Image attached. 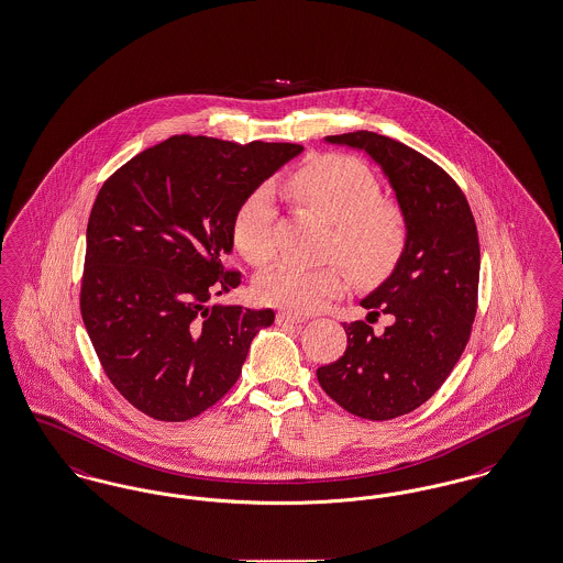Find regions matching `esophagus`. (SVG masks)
Masks as SVG:
<instances>
[{"label": "esophagus", "instance_id": "esophagus-1", "mask_svg": "<svg viewBox=\"0 0 563 563\" xmlns=\"http://www.w3.org/2000/svg\"><path fill=\"white\" fill-rule=\"evenodd\" d=\"M276 322L278 324H299V322H306V317H299V314H294V312H278L276 314Z\"/></svg>", "mask_w": 563, "mask_h": 563}]
</instances>
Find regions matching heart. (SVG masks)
<instances>
[{"label":"heart","instance_id":"b5f03b06","mask_svg":"<svg viewBox=\"0 0 563 563\" xmlns=\"http://www.w3.org/2000/svg\"><path fill=\"white\" fill-rule=\"evenodd\" d=\"M280 189L333 225L329 255L342 260L356 280L377 283L397 266L405 225L397 209L379 202V184L367 164L342 154L321 156L289 173ZM232 244L251 266L272 262L274 200L268 188L255 189L242 200L232 219ZM344 289L346 274L340 266L280 264L257 280L255 295L268 306L312 314Z\"/></svg>","mask_w":563,"mask_h":563}]
</instances>
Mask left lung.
Segmentation results:
<instances>
[{"label":"left lung","mask_w":563,"mask_h":563,"mask_svg":"<svg viewBox=\"0 0 563 563\" xmlns=\"http://www.w3.org/2000/svg\"><path fill=\"white\" fill-rule=\"evenodd\" d=\"M324 141L365 152L382 168L401 209L405 246L390 276L361 299L369 314L395 322L382 335L367 322L344 324L346 352L317 377L350 413L393 420L429 401L466 349L479 289L477 225L454 179L401 141L369 131Z\"/></svg>","instance_id":"left-lung-1"}]
</instances>
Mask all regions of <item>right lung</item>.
Listing matches in <instances>:
<instances>
[{
  "label": "right lung",
  "instance_id": "obj_1",
  "mask_svg": "<svg viewBox=\"0 0 563 563\" xmlns=\"http://www.w3.org/2000/svg\"><path fill=\"white\" fill-rule=\"evenodd\" d=\"M303 152L177 134L136 154L99 191L86 230L80 310L111 384L139 411L184 422L219 401L274 310L209 301L242 200Z\"/></svg>",
  "mask_w": 563,
  "mask_h": 563
}]
</instances>
